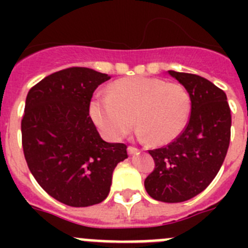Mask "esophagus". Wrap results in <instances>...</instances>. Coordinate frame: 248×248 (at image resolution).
<instances>
[{
	"mask_svg": "<svg viewBox=\"0 0 248 248\" xmlns=\"http://www.w3.org/2000/svg\"><path fill=\"white\" fill-rule=\"evenodd\" d=\"M128 153L129 155H135L139 153V149L135 148V146H128Z\"/></svg>",
	"mask_w": 248,
	"mask_h": 248,
	"instance_id": "obj_1",
	"label": "esophagus"
}]
</instances>
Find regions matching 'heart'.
Here are the masks:
<instances>
[{
  "instance_id": "heart-1",
  "label": "heart",
  "mask_w": 248,
  "mask_h": 248,
  "mask_svg": "<svg viewBox=\"0 0 248 248\" xmlns=\"http://www.w3.org/2000/svg\"><path fill=\"white\" fill-rule=\"evenodd\" d=\"M190 109L191 99L184 85L154 77H130L115 80L108 94L93 98L89 114L109 140L125 137L135 120L139 138L165 145L183 133Z\"/></svg>"
}]
</instances>
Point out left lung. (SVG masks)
Returning a JSON list of instances; mask_svg holds the SVG:
<instances>
[{"mask_svg":"<svg viewBox=\"0 0 248 248\" xmlns=\"http://www.w3.org/2000/svg\"><path fill=\"white\" fill-rule=\"evenodd\" d=\"M189 92L191 114L179 137L149 150L154 171L144 181L151 198L183 202L202 192L217 175L230 145L231 110L222 89L196 74L169 71Z\"/></svg>","mask_w":248,"mask_h":248,"instance_id":"left-lung-1","label":"left lung"}]
</instances>
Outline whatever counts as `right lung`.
I'll return each instance as SVG.
<instances>
[{
  "mask_svg": "<svg viewBox=\"0 0 248 248\" xmlns=\"http://www.w3.org/2000/svg\"><path fill=\"white\" fill-rule=\"evenodd\" d=\"M110 79L91 68L72 67L30 89L22 118V146L28 169L52 198L73 207L102 202L126 145L107 143L89 115L98 85Z\"/></svg>",
  "mask_w": 248,
  "mask_h": 248,
  "instance_id": "obj_1",
  "label": "right lung"
}]
</instances>
